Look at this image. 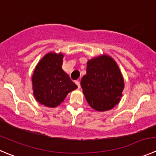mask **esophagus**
Segmentation results:
<instances>
[{
    "label": "esophagus",
    "mask_w": 156,
    "mask_h": 156,
    "mask_svg": "<svg viewBox=\"0 0 156 156\" xmlns=\"http://www.w3.org/2000/svg\"><path fill=\"white\" fill-rule=\"evenodd\" d=\"M75 84H76L78 88H81V85H80V81H75Z\"/></svg>",
    "instance_id": "esophagus-1"
}]
</instances>
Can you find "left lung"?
Instances as JSON below:
<instances>
[{"label":"left lung","instance_id":"obj_1","mask_svg":"<svg viewBox=\"0 0 156 156\" xmlns=\"http://www.w3.org/2000/svg\"><path fill=\"white\" fill-rule=\"evenodd\" d=\"M86 72L81 86L89 105L98 112L114 108L124 89V79L114 59L105 55L92 58L87 63Z\"/></svg>","mask_w":156,"mask_h":156}]
</instances>
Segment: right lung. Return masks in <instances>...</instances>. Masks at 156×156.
Segmentation results:
<instances>
[{
    "instance_id": "1",
    "label": "right lung",
    "mask_w": 156,
    "mask_h": 156,
    "mask_svg": "<svg viewBox=\"0 0 156 156\" xmlns=\"http://www.w3.org/2000/svg\"><path fill=\"white\" fill-rule=\"evenodd\" d=\"M64 55L51 52L41 58L32 75L35 99L49 108L58 106L78 86L62 69Z\"/></svg>"
}]
</instances>
